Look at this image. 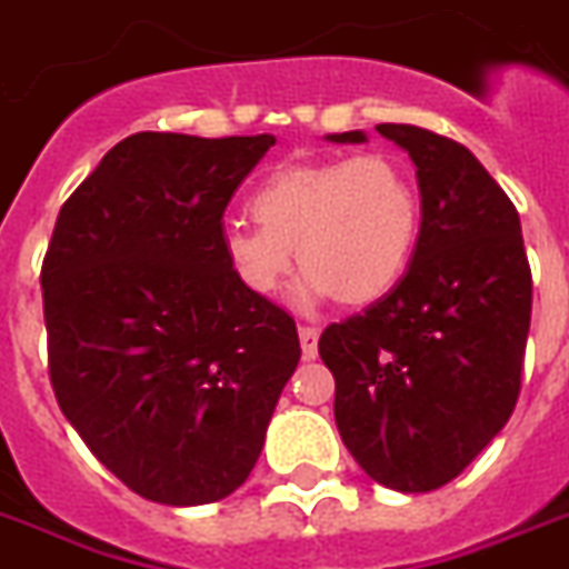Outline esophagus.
Segmentation results:
<instances>
[{"label":"esophagus","instance_id":"34e87169","mask_svg":"<svg viewBox=\"0 0 569 569\" xmlns=\"http://www.w3.org/2000/svg\"><path fill=\"white\" fill-rule=\"evenodd\" d=\"M317 341H320V329L317 326H299V345H302V356L315 359Z\"/></svg>","mask_w":569,"mask_h":569}]
</instances>
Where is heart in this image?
<instances>
[{
	"label": "heart",
	"mask_w": 569,
	"mask_h": 569,
	"mask_svg": "<svg viewBox=\"0 0 569 569\" xmlns=\"http://www.w3.org/2000/svg\"><path fill=\"white\" fill-rule=\"evenodd\" d=\"M258 224L228 222L219 234L237 281L258 297L276 293L297 263L299 302L335 297L365 308L403 279L421 198L409 169L389 153L281 162L252 196Z\"/></svg>",
	"instance_id": "1"
}]
</instances>
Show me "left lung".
Listing matches in <instances>:
<instances>
[{
	"label": "left lung",
	"mask_w": 569,
	"mask_h": 569,
	"mask_svg": "<svg viewBox=\"0 0 569 569\" xmlns=\"http://www.w3.org/2000/svg\"><path fill=\"white\" fill-rule=\"evenodd\" d=\"M409 153L421 231L407 276L365 315L326 326L335 425L382 487L430 492L453 481L508 425L531 323L517 207L469 148L412 124H377ZM362 144V130L326 136Z\"/></svg>",
	"instance_id": "1"
}]
</instances>
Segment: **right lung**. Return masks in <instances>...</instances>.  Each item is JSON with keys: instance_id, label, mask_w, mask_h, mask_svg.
<instances>
[{"instance_id": "right-lung-1", "label": "right lung", "mask_w": 569, "mask_h": 569, "mask_svg": "<svg viewBox=\"0 0 569 569\" xmlns=\"http://www.w3.org/2000/svg\"><path fill=\"white\" fill-rule=\"evenodd\" d=\"M272 144L127 136L64 201L43 258L61 412L109 472L171 508L249 478L302 353L293 317L246 290L219 243Z\"/></svg>"}]
</instances>
